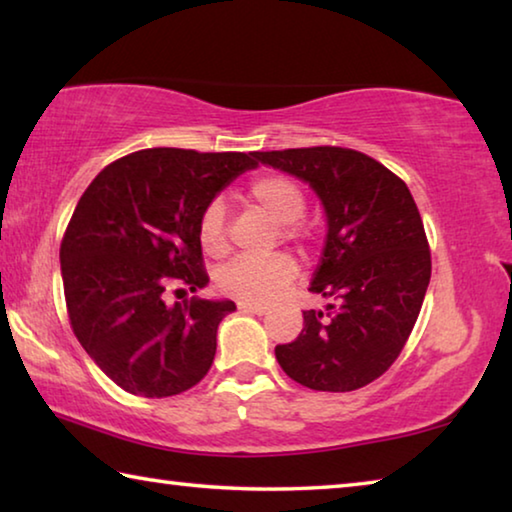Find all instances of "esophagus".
Returning a JSON list of instances; mask_svg holds the SVG:
<instances>
[{
  "instance_id": "34e87169",
  "label": "esophagus",
  "mask_w": 512,
  "mask_h": 512,
  "mask_svg": "<svg viewBox=\"0 0 512 512\" xmlns=\"http://www.w3.org/2000/svg\"><path fill=\"white\" fill-rule=\"evenodd\" d=\"M239 309L241 311H248V314H257V316H264L268 311V305H264V302H239Z\"/></svg>"
}]
</instances>
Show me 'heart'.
Masks as SVG:
<instances>
[{
	"label": "heart",
	"mask_w": 512,
	"mask_h": 512,
	"mask_svg": "<svg viewBox=\"0 0 512 512\" xmlns=\"http://www.w3.org/2000/svg\"><path fill=\"white\" fill-rule=\"evenodd\" d=\"M250 201L275 225H289L284 235L296 237L291 223H296L305 212V192L287 176H262L250 185ZM225 212L221 201L207 203L198 223V235L207 253H221L225 248ZM296 264L289 255L271 257H239L223 268L219 284L223 291L241 300H266L275 296L287 284Z\"/></svg>",
	"instance_id": "b5f03b06"
}]
</instances>
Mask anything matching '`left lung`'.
<instances>
[{
  "instance_id": "8db88e82",
  "label": "left lung",
  "mask_w": 512,
  "mask_h": 512,
  "mask_svg": "<svg viewBox=\"0 0 512 512\" xmlns=\"http://www.w3.org/2000/svg\"><path fill=\"white\" fill-rule=\"evenodd\" d=\"M255 160L307 183L325 210L327 235L296 341L277 345L287 375L314 391L348 393L400 357L418 320L431 255L409 187L384 164L341 146L257 151Z\"/></svg>"
}]
</instances>
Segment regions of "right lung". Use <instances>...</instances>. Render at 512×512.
Here are the masks:
<instances>
[{"label":"right lung","instance_id":"add662e5","mask_svg":"<svg viewBox=\"0 0 512 512\" xmlns=\"http://www.w3.org/2000/svg\"><path fill=\"white\" fill-rule=\"evenodd\" d=\"M255 167V153L144 149L85 189L60 244L67 314L83 350L124 391L171 397L210 370L216 329L237 305L196 296L167 305L164 291L207 287L201 214Z\"/></svg>","mask_w":512,"mask_h":512}]
</instances>
